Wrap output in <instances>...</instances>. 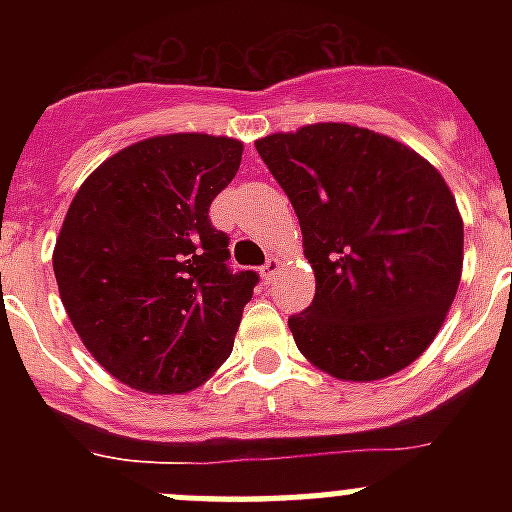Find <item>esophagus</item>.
Masks as SVG:
<instances>
[{
	"label": "esophagus",
	"instance_id": "34e87169",
	"mask_svg": "<svg viewBox=\"0 0 512 512\" xmlns=\"http://www.w3.org/2000/svg\"><path fill=\"white\" fill-rule=\"evenodd\" d=\"M279 269H282V261H279L277 256H269V259H266V264L261 266V277H264L266 282H271V279L279 274Z\"/></svg>",
	"mask_w": 512,
	"mask_h": 512
}]
</instances>
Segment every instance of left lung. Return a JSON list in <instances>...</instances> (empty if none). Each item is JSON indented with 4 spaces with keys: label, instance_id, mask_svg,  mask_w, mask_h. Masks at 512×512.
Returning <instances> with one entry per match:
<instances>
[{
    "label": "left lung",
    "instance_id": "obj_1",
    "mask_svg": "<svg viewBox=\"0 0 512 512\" xmlns=\"http://www.w3.org/2000/svg\"><path fill=\"white\" fill-rule=\"evenodd\" d=\"M289 197L315 271L289 318L297 348L346 382H372L431 346L456 297L464 223L443 176L397 140L318 122L256 140Z\"/></svg>",
    "mask_w": 512,
    "mask_h": 512
}]
</instances>
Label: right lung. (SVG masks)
Segmentation results:
<instances>
[{
    "label": "right lung",
    "mask_w": 512,
    "mask_h": 512,
    "mask_svg": "<svg viewBox=\"0 0 512 512\" xmlns=\"http://www.w3.org/2000/svg\"><path fill=\"white\" fill-rule=\"evenodd\" d=\"M243 146L174 133L107 158L71 202L53 251L61 302L89 354L128 387L187 392L233 351L259 274L230 269L210 205Z\"/></svg>",
    "instance_id": "obj_1"
}]
</instances>
